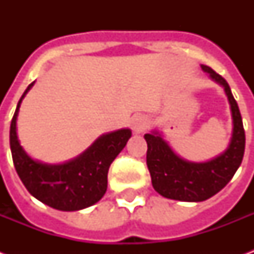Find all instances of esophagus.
<instances>
[{"mask_svg": "<svg viewBox=\"0 0 254 254\" xmlns=\"http://www.w3.org/2000/svg\"><path fill=\"white\" fill-rule=\"evenodd\" d=\"M130 125H131V129L134 133H142L147 129V125H149V121L145 116L142 115H138V116H134L130 121Z\"/></svg>", "mask_w": 254, "mask_h": 254, "instance_id": "1", "label": "esophagus"}]
</instances>
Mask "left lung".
<instances>
[{
    "mask_svg": "<svg viewBox=\"0 0 254 254\" xmlns=\"http://www.w3.org/2000/svg\"><path fill=\"white\" fill-rule=\"evenodd\" d=\"M211 79L223 85L228 97L233 120L232 138L228 149L208 162H189L178 157L169 143L157 131L145 134L147 142L146 163L151 183L158 193L167 199L182 201H203L213 196L233 178L243 162L245 150V131L240 109L231 88L208 65H201Z\"/></svg>",
    "mask_w": 254,
    "mask_h": 254,
    "instance_id": "1",
    "label": "left lung"
}]
</instances>
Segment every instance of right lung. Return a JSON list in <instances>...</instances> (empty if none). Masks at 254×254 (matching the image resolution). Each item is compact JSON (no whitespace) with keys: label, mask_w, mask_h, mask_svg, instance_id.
Listing matches in <instances>:
<instances>
[{"label":"right lung","mask_w":254,"mask_h":254,"mask_svg":"<svg viewBox=\"0 0 254 254\" xmlns=\"http://www.w3.org/2000/svg\"><path fill=\"white\" fill-rule=\"evenodd\" d=\"M27 87L18 101L10 125V149L14 167L31 195L59 211H79L95 204L108 187V170L130 138L129 129H120L97 138L77 158L62 165H47L30 158L17 137V116Z\"/></svg>","instance_id":"obj_1"}]
</instances>
